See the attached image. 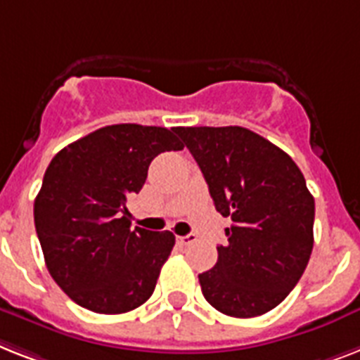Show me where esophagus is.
Instances as JSON below:
<instances>
[{
  "label": "esophagus",
  "instance_id": "1",
  "mask_svg": "<svg viewBox=\"0 0 360 360\" xmlns=\"http://www.w3.org/2000/svg\"><path fill=\"white\" fill-rule=\"evenodd\" d=\"M194 240H195L194 233H188V235H185V236H177V242H179V244H183V246H186V244H190V242H194Z\"/></svg>",
  "mask_w": 360,
  "mask_h": 360
}]
</instances>
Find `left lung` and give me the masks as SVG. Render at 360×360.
Masks as SVG:
<instances>
[{
	"label": "left lung",
	"mask_w": 360,
	"mask_h": 360,
	"mask_svg": "<svg viewBox=\"0 0 360 360\" xmlns=\"http://www.w3.org/2000/svg\"><path fill=\"white\" fill-rule=\"evenodd\" d=\"M231 216L218 262L200 274L201 292L227 316L253 318L285 300L311 259L314 198L290 155L246 127H175Z\"/></svg>",
	"instance_id": "left-lung-1"
}]
</instances>
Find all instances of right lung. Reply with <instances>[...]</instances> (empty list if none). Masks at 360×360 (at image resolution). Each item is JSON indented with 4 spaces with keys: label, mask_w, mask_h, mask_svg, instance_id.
I'll use <instances>...</instances> for the list:
<instances>
[{
    "label": "right lung",
    "mask_w": 360,
    "mask_h": 360,
    "mask_svg": "<svg viewBox=\"0 0 360 360\" xmlns=\"http://www.w3.org/2000/svg\"><path fill=\"white\" fill-rule=\"evenodd\" d=\"M174 129L107 125L49 162L34 200V227L53 281L77 305L122 314L153 294L175 236L131 229L125 203L144 186L157 155L183 150Z\"/></svg>",
    "instance_id": "1"
}]
</instances>
